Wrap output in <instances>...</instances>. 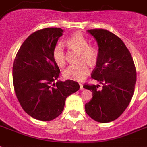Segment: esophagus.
Returning <instances> with one entry per match:
<instances>
[{
	"instance_id": "obj_1",
	"label": "esophagus",
	"mask_w": 147,
	"mask_h": 147,
	"mask_svg": "<svg viewBox=\"0 0 147 147\" xmlns=\"http://www.w3.org/2000/svg\"><path fill=\"white\" fill-rule=\"evenodd\" d=\"M79 85H80V90H83V89H84L83 84H79Z\"/></svg>"
}]
</instances>
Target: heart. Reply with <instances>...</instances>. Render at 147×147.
<instances>
[{
	"instance_id": "1",
	"label": "heart",
	"mask_w": 147,
	"mask_h": 147,
	"mask_svg": "<svg viewBox=\"0 0 147 147\" xmlns=\"http://www.w3.org/2000/svg\"><path fill=\"white\" fill-rule=\"evenodd\" d=\"M66 44L71 48L80 51L78 60L80 63L69 65L63 72L65 79L83 81L90 73V65H94L98 59V50L93 45H88V40L80 32H76L66 40ZM52 57L55 63L59 66L65 65L66 63L65 49L61 43H57L53 47Z\"/></svg>"
}]
</instances>
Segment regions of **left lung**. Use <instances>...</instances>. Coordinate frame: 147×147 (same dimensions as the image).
Here are the masks:
<instances>
[{
	"mask_svg": "<svg viewBox=\"0 0 147 147\" xmlns=\"http://www.w3.org/2000/svg\"><path fill=\"white\" fill-rule=\"evenodd\" d=\"M95 38L99 47L96 66L91 78L102 84H84L93 93L85 104L86 113L95 121L107 123L118 119L131 100L137 72L131 54L119 37L102 28L88 31Z\"/></svg>",
	"mask_w": 147,
	"mask_h": 147,
	"instance_id": "8db88e82",
	"label": "left lung"
}]
</instances>
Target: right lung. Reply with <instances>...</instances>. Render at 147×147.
<instances>
[{
  "instance_id": "add662e5",
  "label": "right lung",
  "mask_w": 147,
  "mask_h": 147,
  "mask_svg": "<svg viewBox=\"0 0 147 147\" xmlns=\"http://www.w3.org/2000/svg\"><path fill=\"white\" fill-rule=\"evenodd\" d=\"M63 30L46 28L32 33L18 51L13 65V82L17 100L27 114L40 121H51L59 116L65 99L79 90L72 80L58 81V65L52 51ZM54 87H53V86Z\"/></svg>"
}]
</instances>
